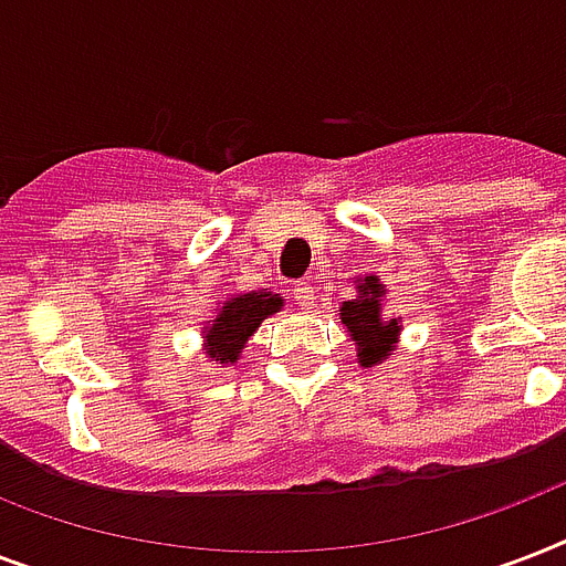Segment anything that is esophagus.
I'll return each mask as SVG.
<instances>
[{
	"mask_svg": "<svg viewBox=\"0 0 566 566\" xmlns=\"http://www.w3.org/2000/svg\"><path fill=\"white\" fill-rule=\"evenodd\" d=\"M293 300H296L300 308H311V305H314V287H311V282L293 284Z\"/></svg>",
	"mask_w": 566,
	"mask_h": 566,
	"instance_id": "1",
	"label": "esophagus"
}]
</instances>
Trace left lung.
Wrapping results in <instances>:
<instances>
[{"label":"left lung","mask_w":566,"mask_h":566,"mask_svg":"<svg viewBox=\"0 0 566 566\" xmlns=\"http://www.w3.org/2000/svg\"><path fill=\"white\" fill-rule=\"evenodd\" d=\"M378 296H381V284H378V279L367 275L364 284H358V300L344 302V308H340V319L353 332V340L358 344V361L364 367L381 361L399 335L396 319L385 323L378 317Z\"/></svg>","instance_id":"left-lung-1"}]
</instances>
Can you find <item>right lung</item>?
Returning a JSON list of instances; mask_svg holds the SVG:
<instances>
[{
	"label": "right lung",
	"mask_w": 566,
	"mask_h": 566,
	"mask_svg": "<svg viewBox=\"0 0 566 566\" xmlns=\"http://www.w3.org/2000/svg\"><path fill=\"white\" fill-rule=\"evenodd\" d=\"M282 308L279 293H243L238 300L222 305L220 317L213 319L208 328V355L220 364H234L238 353L249 340V335L261 326V319Z\"/></svg>",
	"instance_id": "obj_1"
}]
</instances>
